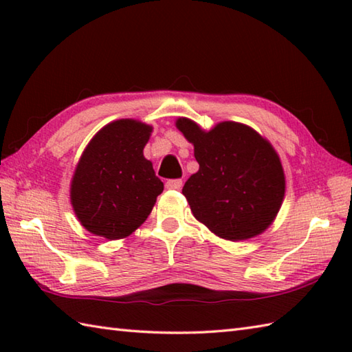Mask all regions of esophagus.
<instances>
[{
	"label": "esophagus",
	"mask_w": 352,
	"mask_h": 352,
	"mask_svg": "<svg viewBox=\"0 0 352 352\" xmlns=\"http://www.w3.org/2000/svg\"><path fill=\"white\" fill-rule=\"evenodd\" d=\"M182 186H183V182L180 180V178H175V180H168L166 182V188L168 189L178 190V189H182Z\"/></svg>",
	"instance_id": "esophagus-1"
}]
</instances>
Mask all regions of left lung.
<instances>
[{
    "label": "left lung",
    "mask_w": 352,
    "mask_h": 352,
    "mask_svg": "<svg viewBox=\"0 0 352 352\" xmlns=\"http://www.w3.org/2000/svg\"><path fill=\"white\" fill-rule=\"evenodd\" d=\"M199 164L183 188L193 216L227 241H245L271 226L284 198V172L267 140L250 126L221 122L203 131L180 118Z\"/></svg>",
    "instance_id": "8db88e82"
}]
</instances>
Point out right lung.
I'll list each match as a JSON object with an SVG mask.
<instances>
[{"label": "right lung", "instance_id": "add662e5", "mask_svg": "<svg viewBox=\"0 0 352 352\" xmlns=\"http://www.w3.org/2000/svg\"><path fill=\"white\" fill-rule=\"evenodd\" d=\"M151 126L121 119L96 133L78 162L71 201L86 230L110 241L131 234L151 213L163 183L144 157Z\"/></svg>", "mask_w": 352, "mask_h": 352}]
</instances>
